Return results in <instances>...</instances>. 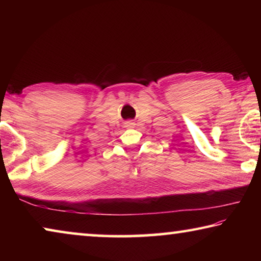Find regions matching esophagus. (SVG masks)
Listing matches in <instances>:
<instances>
[{"mask_svg":"<svg viewBox=\"0 0 261 261\" xmlns=\"http://www.w3.org/2000/svg\"><path fill=\"white\" fill-rule=\"evenodd\" d=\"M127 123H129V125H131V126L134 125V123H132V122H127Z\"/></svg>","mask_w":261,"mask_h":261,"instance_id":"1","label":"esophagus"}]
</instances>
